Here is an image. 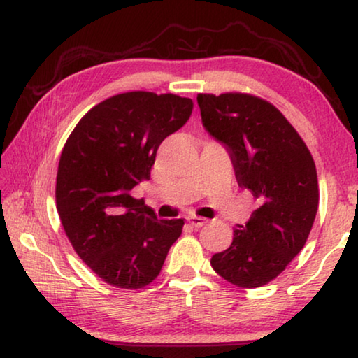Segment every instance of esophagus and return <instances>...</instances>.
<instances>
[{"label":"esophagus","instance_id":"obj_1","mask_svg":"<svg viewBox=\"0 0 358 358\" xmlns=\"http://www.w3.org/2000/svg\"><path fill=\"white\" fill-rule=\"evenodd\" d=\"M187 220L190 222V225H193L195 228H201L204 224H208V219H204V217H198V215H189V217H187Z\"/></svg>","mask_w":358,"mask_h":358}]
</instances>
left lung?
I'll use <instances>...</instances> for the list:
<instances>
[{
  "mask_svg": "<svg viewBox=\"0 0 358 358\" xmlns=\"http://www.w3.org/2000/svg\"><path fill=\"white\" fill-rule=\"evenodd\" d=\"M203 127L225 145L234 176L259 208L210 259L219 276L243 289L278 278L300 254L319 206L313 155L280 110L248 93L196 96Z\"/></svg>",
  "mask_w": 358,
  "mask_h": 358,
  "instance_id": "8db88e82",
  "label": "left lung"
}]
</instances>
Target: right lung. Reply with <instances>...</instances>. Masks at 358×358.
Segmentation results:
<instances>
[{
    "mask_svg": "<svg viewBox=\"0 0 358 358\" xmlns=\"http://www.w3.org/2000/svg\"><path fill=\"white\" fill-rule=\"evenodd\" d=\"M192 109L190 98L173 93H120L92 108L64 144L58 215L76 254L109 285H149L182 233V219L158 220L131 190L150 178L158 145Z\"/></svg>",
    "mask_w": 358,
    "mask_h": 358,
    "instance_id": "add662e5",
    "label": "right lung"
}]
</instances>
